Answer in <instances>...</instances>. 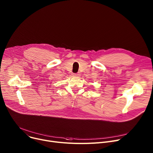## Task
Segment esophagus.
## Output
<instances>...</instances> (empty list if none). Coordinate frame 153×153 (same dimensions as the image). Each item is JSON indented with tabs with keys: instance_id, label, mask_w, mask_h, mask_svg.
<instances>
[{
	"instance_id": "esophagus-1",
	"label": "esophagus",
	"mask_w": 153,
	"mask_h": 153,
	"mask_svg": "<svg viewBox=\"0 0 153 153\" xmlns=\"http://www.w3.org/2000/svg\"><path fill=\"white\" fill-rule=\"evenodd\" d=\"M73 76L75 77H77V76H79V74H73Z\"/></svg>"
}]
</instances>
